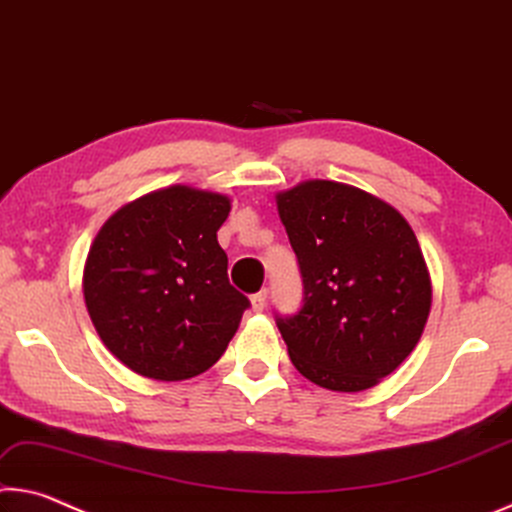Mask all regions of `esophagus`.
<instances>
[{
	"label": "esophagus",
	"instance_id": "1",
	"mask_svg": "<svg viewBox=\"0 0 512 512\" xmlns=\"http://www.w3.org/2000/svg\"><path fill=\"white\" fill-rule=\"evenodd\" d=\"M267 304V290H258L256 295H251V306H254V311H263Z\"/></svg>",
	"mask_w": 512,
	"mask_h": 512
}]
</instances>
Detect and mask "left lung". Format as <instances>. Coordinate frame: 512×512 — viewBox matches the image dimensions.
Masks as SVG:
<instances>
[{"label":"left lung","mask_w":512,"mask_h":512,"mask_svg":"<svg viewBox=\"0 0 512 512\" xmlns=\"http://www.w3.org/2000/svg\"><path fill=\"white\" fill-rule=\"evenodd\" d=\"M297 254L304 304L276 315L292 365L335 392L374 388L422 338L431 276L397 208L338 181H304L276 195Z\"/></svg>","instance_id":"left-lung-1"}]
</instances>
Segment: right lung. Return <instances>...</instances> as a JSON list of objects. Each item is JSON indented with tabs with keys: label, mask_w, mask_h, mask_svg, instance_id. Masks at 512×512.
Listing matches in <instances>:
<instances>
[{
	"label": "right lung",
	"mask_w": 512,
	"mask_h": 512,
	"mask_svg": "<svg viewBox=\"0 0 512 512\" xmlns=\"http://www.w3.org/2000/svg\"><path fill=\"white\" fill-rule=\"evenodd\" d=\"M229 211L226 195L170 186L122 206L99 229L83 299L106 349L129 370L192 379L229 347L249 308L217 242Z\"/></svg>",
	"instance_id": "1"
}]
</instances>
